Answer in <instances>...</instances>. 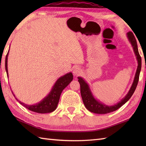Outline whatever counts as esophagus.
Masks as SVG:
<instances>
[{
  "instance_id": "esophagus-1",
  "label": "esophagus",
  "mask_w": 146,
  "mask_h": 146,
  "mask_svg": "<svg viewBox=\"0 0 146 146\" xmlns=\"http://www.w3.org/2000/svg\"><path fill=\"white\" fill-rule=\"evenodd\" d=\"M81 72H82L81 68L78 66H76L74 68V69L73 70V73L74 74V75H78L79 74L81 73Z\"/></svg>"
}]
</instances>
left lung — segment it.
Wrapping results in <instances>:
<instances>
[{
	"label": "left lung",
	"instance_id": "obj_1",
	"mask_svg": "<svg viewBox=\"0 0 146 146\" xmlns=\"http://www.w3.org/2000/svg\"><path fill=\"white\" fill-rule=\"evenodd\" d=\"M127 38L129 42L131 43L133 50H134L138 65L135 74L134 81H133L130 90L125 97L117 104L113 105H107L97 100L93 94L88 83L82 77H78V82L80 84V91H81V95L83 104H84L86 109L91 112L98 114H105L115 111L122 107L123 104H125L131 98L135 92L139 82V74H140L141 70V58L139 53L137 41H136L133 33L132 32L127 33Z\"/></svg>",
	"mask_w": 146,
	"mask_h": 146
}]
</instances>
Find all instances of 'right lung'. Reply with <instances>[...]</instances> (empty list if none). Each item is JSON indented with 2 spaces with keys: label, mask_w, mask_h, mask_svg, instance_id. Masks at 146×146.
Masks as SVG:
<instances>
[{
  "label": "right lung",
  "mask_w": 146,
  "mask_h": 146,
  "mask_svg": "<svg viewBox=\"0 0 146 146\" xmlns=\"http://www.w3.org/2000/svg\"><path fill=\"white\" fill-rule=\"evenodd\" d=\"M9 52V49L7 52V55L5 57V70L7 72V77L9 78V73L7 69V60H8V55ZM73 79V75L71 72L65 74L64 75L60 76L56 82L54 83V84L52 86L50 92L46 96V97L42 98V100L33 105H28L19 101L18 99L15 97V95L12 92V94L14 95L15 99L19 102V103L23 105L24 107H26L29 110H31L35 112L39 113H51L56 109L59 100H60V95L63 90L66 87V86L70 84L71 82Z\"/></svg>",
  "instance_id": "add662e5"
}]
</instances>
